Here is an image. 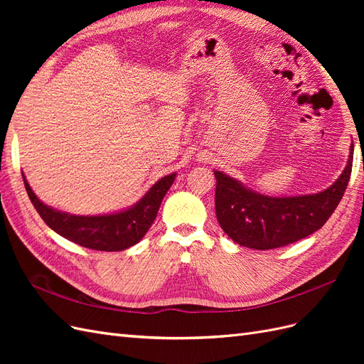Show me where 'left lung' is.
<instances>
[{
	"label": "left lung",
	"instance_id": "obj_1",
	"mask_svg": "<svg viewBox=\"0 0 364 364\" xmlns=\"http://www.w3.org/2000/svg\"><path fill=\"white\" fill-rule=\"evenodd\" d=\"M354 144L346 168L328 190L296 197H269L253 193L222 171H214L215 214L220 226L235 243L257 250L277 249L321 229L343 197L352 171Z\"/></svg>",
	"mask_w": 364,
	"mask_h": 364
}]
</instances>
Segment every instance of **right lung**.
I'll return each mask as SVG.
<instances>
[{
	"label": "right lung",
	"instance_id": "add662e5",
	"mask_svg": "<svg viewBox=\"0 0 364 364\" xmlns=\"http://www.w3.org/2000/svg\"><path fill=\"white\" fill-rule=\"evenodd\" d=\"M174 178V173L165 176L151 186L135 206L123 213L94 217L71 215L56 211L38 199L27 183L26 176L24 185L33 206L54 232L87 249L118 252L136 245L147 234L149 228L155 222L164 196L168 191Z\"/></svg>",
	"mask_w": 364,
	"mask_h": 364
}]
</instances>
